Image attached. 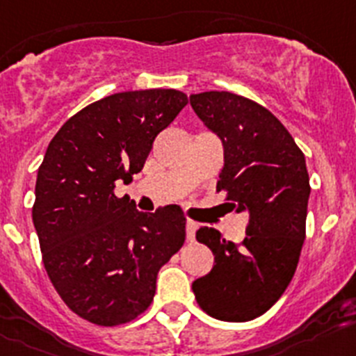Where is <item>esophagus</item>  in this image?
I'll use <instances>...</instances> for the list:
<instances>
[{
    "label": "esophagus",
    "instance_id": "34e87169",
    "mask_svg": "<svg viewBox=\"0 0 356 356\" xmlns=\"http://www.w3.org/2000/svg\"><path fill=\"white\" fill-rule=\"evenodd\" d=\"M195 229H197V222H194V220H187V240L188 242H194Z\"/></svg>",
    "mask_w": 356,
    "mask_h": 356
}]
</instances>
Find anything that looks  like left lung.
I'll list each match as a JSON object with an SVG mask.
<instances>
[{
	"label": "left lung",
	"mask_w": 356,
	"mask_h": 356,
	"mask_svg": "<svg viewBox=\"0 0 356 356\" xmlns=\"http://www.w3.org/2000/svg\"><path fill=\"white\" fill-rule=\"evenodd\" d=\"M191 106L222 139L217 192H226L234 211H249L240 247L213 227L197 229L215 265L192 282V291L211 318L250 321L275 304L295 275L311 194L305 156L286 127L254 100L204 91L191 95Z\"/></svg>",
	"instance_id": "obj_1"
}]
</instances>
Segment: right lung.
<instances>
[{
	"instance_id": "add662e5",
	"label": "right lung",
	"mask_w": 356,
	"mask_h": 356,
	"mask_svg": "<svg viewBox=\"0 0 356 356\" xmlns=\"http://www.w3.org/2000/svg\"><path fill=\"white\" fill-rule=\"evenodd\" d=\"M187 104L178 90L114 93L74 114L49 143L33 224L52 286L86 321L116 327L141 316L161 266L184 245L180 207L143 213L114 187L132 181L156 136Z\"/></svg>"
}]
</instances>
